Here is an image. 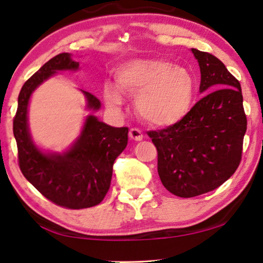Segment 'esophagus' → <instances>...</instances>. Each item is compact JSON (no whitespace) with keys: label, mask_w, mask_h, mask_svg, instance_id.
Instances as JSON below:
<instances>
[{"label":"esophagus","mask_w":263,"mask_h":263,"mask_svg":"<svg viewBox=\"0 0 263 263\" xmlns=\"http://www.w3.org/2000/svg\"><path fill=\"white\" fill-rule=\"evenodd\" d=\"M129 138L134 140V141H141L143 139V134L138 128H132L130 130H129Z\"/></svg>","instance_id":"34e87169"}]
</instances>
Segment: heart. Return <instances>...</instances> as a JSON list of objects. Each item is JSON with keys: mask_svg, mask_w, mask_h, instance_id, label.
I'll list each match as a JSON object with an SVG mask.
<instances>
[{"mask_svg": "<svg viewBox=\"0 0 263 263\" xmlns=\"http://www.w3.org/2000/svg\"><path fill=\"white\" fill-rule=\"evenodd\" d=\"M116 87L105 85L104 102L110 109L123 105V97H136L135 109L153 127H171L188 116L195 99L196 81L189 68L165 60H132L115 73Z\"/></svg>", "mask_w": 263, "mask_h": 263, "instance_id": "1", "label": "heart"}]
</instances>
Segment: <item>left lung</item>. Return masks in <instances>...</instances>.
Returning <instances> with one entry per match:
<instances>
[{
	"instance_id": "obj_1",
	"label": "left lung",
	"mask_w": 263,
	"mask_h": 263,
	"mask_svg": "<svg viewBox=\"0 0 263 263\" xmlns=\"http://www.w3.org/2000/svg\"><path fill=\"white\" fill-rule=\"evenodd\" d=\"M203 98L179 123L147 134L158 151V174L168 192L194 197L217 189L238 167L247 116L240 84L225 64L192 49Z\"/></svg>"
}]
</instances>
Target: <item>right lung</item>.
Returning a JSON list of instances; mask_svg holds the SVG:
<instances>
[{"label":"right lung","mask_w":263,"mask_h":263,"mask_svg":"<svg viewBox=\"0 0 263 263\" xmlns=\"http://www.w3.org/2000/svg\"><path fill=\"white\" fill-rule=\"evenodd\" d=\"M78 69L79 62L68 52L48 61L24 84L13 121L17 159L25 178L51 202L70 210L102 202L110 188L115 160L128 143L127 127H111L95 115L86 117L79 138L62 153L44 152L33 142L27 116L32 93L59 71ZM81 92L87 100L86 107L98 111L102 106L99 99L89 92Z\"/></svg>","instance_id":"add662e5"}]
</instances>
